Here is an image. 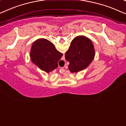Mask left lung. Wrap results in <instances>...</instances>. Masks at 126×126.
<instances>
[{"label":"left lung","instance_id":"8db88e82","mask_svg":"<svg viewBox=\"0 0 126 126\" xmlns=\"http://www.w3.org/2000/svg\"><path fill=\"white\" fill-rule=\"evenodd\" d=\"M95 55L94 46L87 37L77 36L73 39L65 52V58L69 63L71 72H78L85 69L93 61Z\"/></svg>","mask_w":126,"mask_h":126}]
</instances>
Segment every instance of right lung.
<instances>
[{
    "instance_id": "right-lung-1",
    "label": "right lung",
    "mask_w": 126,
    "mask_h": 126,
    "mask_svg": "<svg viewBox=\"0 0 126 126\" xmlns=\"http://www.w3.org/2000/svg\"><path fill=\"white\" fill-rule=\"evenodd\" d=\"M30 56L33 63L41 69L48 73L57 68L58 62L63 54L56 49L50 41L41 38L33 44Z\"/></svg>"
}]
</instances>
